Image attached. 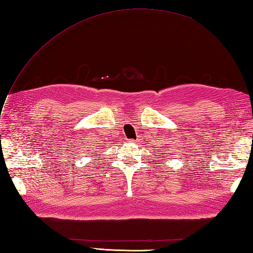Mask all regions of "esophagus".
Returning a JSON list of instances; mask_svg holds the SVG:
<instances>
[{
	"label": "esophagus",
	"mask_w": 253,
	"mask_h": 253,
	"mask_svg": "<svg viewBox=\"0 0 253 253\" xmlns=\"http://www.w3.org/2000/svg\"><path fill=\"white\" fill-rule=\"evenodd\" d=\"M133 141H135V140H130V142H133Z\"/></svg>",
	"instance_id": "1"
}]
</instances>
